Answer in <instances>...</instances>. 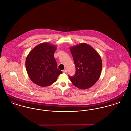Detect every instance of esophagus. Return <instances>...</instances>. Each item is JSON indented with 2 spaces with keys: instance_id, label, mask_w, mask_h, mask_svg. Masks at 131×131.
Instances as JSON below:
<instances>
[{
  "instance_id": "1",
  "label": "esophagus",
  "mask_w": 131,
  "mask_h": 131,
  "mask_svg": "<svg viewBox=\"0 0 131 131\" xmlns=\"http://www.w3.org/2000/svg\"><path fill=\"white\" fill-rule=\"evenodd\" d=\"M63 72L64 73H67V70H66V69L64 70L63 71Z\"/></svg>"
}]
</instances>
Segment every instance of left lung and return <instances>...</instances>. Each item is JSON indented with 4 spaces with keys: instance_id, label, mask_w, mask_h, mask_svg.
<instances>
[{
    "instance_id": "1",
    "label": "left lung",
    "mask_w": 131,
    "mask_h": 131,
    "mask_svg": "<svg viewBox=\"0 0 131 131\" xmlns=\"http://www.w3.org/2000/svg\"><path fill=\"white\" fill-rule=\"evenodd\" d=\"M74 59L75 73L69 78L75 87L87 89L100 78L102 61L99 54L88 44L82 43L70 47Z\"/></svg>"
}]
</instances>
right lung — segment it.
Wrapping results in <instances>:
<instances>
[{"instance_id":"obj_1","label":"right lung","mask_w":131,"mask_h":131,"mask_svg":"<svg viewBox=\"0 0 131 131\" xmlns=\"http://www.w3.org/2000/svg\"><path fill=\"white\" fill-rule=\"evenodd\" d=\"M57 47L45 42L35 47L26 57V70L33 82L41 87L53 83L62 72L57 68L54 53Z\"/></svg>"}]
</instances>
